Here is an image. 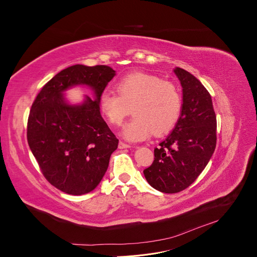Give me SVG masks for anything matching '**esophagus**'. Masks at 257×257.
<instances>
[{
  "label": "esophagus",
  "instance_id": "obj_1",
  "mask_svg": "<svg viewBox=\"0 0 257 257\" xmlns=\"http://www.w3.org/2000/svg\"><path fill=\"white\" fill-rule=\"evenodd\" d=\"M118 147H119V149H127V148H130L131 146L127 145V144H125V143H123V142H120Z\"/></svg>",
  "mask_w": 257,
  "mask_h": 257
}]
</instances>
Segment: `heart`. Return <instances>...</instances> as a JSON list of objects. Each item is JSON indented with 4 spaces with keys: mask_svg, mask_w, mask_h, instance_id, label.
<instances>
[{
    "mask_svg": "<svg viewBox=\"0 0 257 257\" xmlns=\"http://www.w3.org/2000/svg\"><path fill=\"white\" fill-rule=\"evenodd\" d=\"M118 94L104 92L99 97L102 113L112 125H120L130 114L135 115L122 130L128 142H142L152 133L162 136L180 119L182 98L176 85L157 75L134 73L115 83Z\"/></svg>",
    "mask_w": 257,
    "mask_h": 257,
    "instance_id": "heart-1",
    "label": "heart"
}]
</instances>
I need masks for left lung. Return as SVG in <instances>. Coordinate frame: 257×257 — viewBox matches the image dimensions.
Segmentation results:
<instances>
[{
	"label": "left lung",
	"instance_id": "left-lung-1",
	"mask_svg": "<svg viewBox=\"0 0 257 257\" xmlns=\"http://www.w3.org/2000/svg\"><path fill=\"white\" fill-rule=\"evenodd\" d=\"M182 87V110L165 141L154 149V161L144 175L153 189L178 193L196 180L216 145V116L212 99L201 82L185 69H174Z\"/></svg>",
	"mask_w": 257,
	"mask_h": 257
}]
</instances>
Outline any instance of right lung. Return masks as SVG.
Returning <instances> with one entry per match:
<instances>
[{
	"mask_svg": "<svg viewBox=\"0 0 257 257\" xmlns=\"http://www.w3.org/2000/svg\"><path fill=\"white\" fill-rule=\"evenodd\" d=\"M115 75L107 65L76 64L58 73L42 88L31 107L28 143L44 177L71 195L94 190L109 165L119 139L100 115L99 97ZM87 85L95 99L69 104L64 92Z\"/></svg>",
	"mask_w": 257,
	"mask_h": 257,
	"instance_id": "1",
	"label": "right lung"
}]
</instances>
